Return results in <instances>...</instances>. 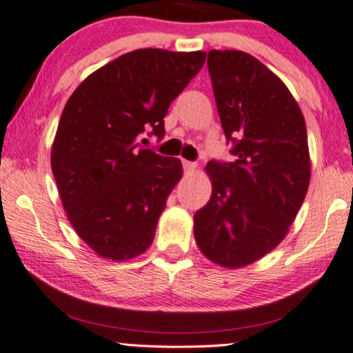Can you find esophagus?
Here are the masks:
<instances>
[{
    "instance_id": "34e87169",
    "label": "esophagus",
    "mask_w": 353,
    "mask_h": 353,
    "mask_svg": "<svg viewBox=\"0 0 353 353\" xmlns=\"http://www.w3.org/2000/svg\"><path fill=\"white\" fill-rule=\"evenodd\" d=\"M182 166H184L185 172H195V169H197V164L192 161H182Z\"/></svg>"
}]
</instances>
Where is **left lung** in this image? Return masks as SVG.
<instances>
[{
  "label": "left lung",
  "instance_id": "left-lung-1",
  "mask_svg": "<svg viewBox=\"0 0 353 353\" xmlns=\"http://www.w3.org/2000/svg\"><path fill=\"white\" fill-rule=\"evenodd\" d=\"M218 115L233 163L210 161L212 197L194 216L205 257L221 267L252 264L288 233L310 185L306 123L282 79L256 57L210 50Z\"/></svg>",
  "mask_w": 353,
  "mask_h": 353
}]
</instances>
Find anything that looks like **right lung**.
<instances>
[{"label": "right lung", "instance_id": "obj_1", "mask_svg": "<svg viewBox=\"0 0 353 353\" xmlns=\"http://www.w3.org/2000/svg\"><path fill=\"white\" fill-rule=\"evenodd\" d=\"M205 57L200 50L128 52L89 74L66 102L52 171L71 226L97 256L128 261L153 243L182 163L138 141L143 133L164 137L169 105Z\"/></svg>", "mask_w": 353, "mask_h": 353}]
</instances>
